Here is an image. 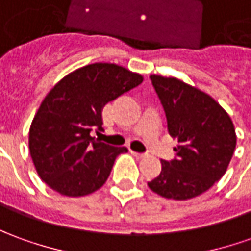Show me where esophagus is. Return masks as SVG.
<instances>
[{"mask_svg": "<svg viewBox=\"0 0 251 251\" xmlns=\"http://www.w3.org/2000/svg\"><path fill=\"white\" fill-rule=\"evenodd\" d=\"M132 154L136 156V158H144L146 156V154H140V152H134V151H132Z\"/></svg>", "mask_w": 251, "mask_h": 251, "instance_id": "34e87169", "label": "esophagus"}]
</instances>
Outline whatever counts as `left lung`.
Returning <instances> with one entry per match:
<instances>
[{
    "label": "left lung",
    "mask_w": 251,
    "mask_h": 251,
    "mask_svg": "<svg viewBox=\"0 0 251 251\" xmlns=\"http://www.w3.org/2000/svg\"><path fill=\"white\" fill-rule=\"evenodd\" d=\"M177 139L176 159L161 161L159 176L148 183L155 194L175 201L195 198L226 175L236 147L228 112L214 99L175 76H150Z\"/></svg>",
    "instance_id": "1"
}]
</instances>
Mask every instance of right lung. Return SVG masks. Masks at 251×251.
Returning a JSON list of instances; mask_svg holds the SVG:
<instances>
[{
	"label": "right lung",
	"instance_id": "add662e5",
	"mask_svg": "<svg viewBox=\"0 0 251 251\" xmlns=\"http://www.w3.org/2000/svg\"><path fill=\"white\" fill-rule=\"evenodd\" d=\"M143 75L114 63H93L54 85L35 112L28 133L34 166L42 181L64 197H85L101 188L119 154L92 137L101 129L108 101L143 82Z\"/></svg>",
	"mask_w": 251,
	"mask_h": 251
}]
</instances>
